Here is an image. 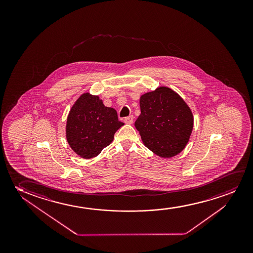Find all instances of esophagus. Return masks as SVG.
<instances>
[{
  "mask_svg": "<svg viewBox=\"0 0 253 253\" xmlns=\"http://www.w3.org/2000/svg\"><path fill=\"white\" fill-rule=\"evenodd\" d=\"M133 119H134L133 116H128L127 118H125V124H128V125H131L133 123Z\"/></svg>",
  "mask_w": 253,
  "mask_h": 253,
  "instance_id": "34e87169",
  "label": "esophagus"
}]
</instances>
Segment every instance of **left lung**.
Here are the masks:
<instances>
[{"label":"left lung","instance_id":"8db88e82","mask_svg":"<svg viewBox=\"0 0 253 253\" xmlns=\"http://www.w3.org/2000/svg\"><path fill=\"white\" fill-rule=\"evenodd\" d=\"M140 108L135 126L144 145L164 158L181 152L194 127V117L185 101L162 86L141 96Z\"/></svg>","mask_w":253,"mask_h":253}]
</instances>
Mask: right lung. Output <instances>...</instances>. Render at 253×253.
Here are the masks:
<instances>
[{
	"label": "right lung",
	"instance_id": "1",
	"mask_svg": "<svg viewBox=\"0 0 253 253\" xmlns=\"http://www.w3.org/2000/svg\"><path fill=\"white\" fill-rule=\"evenodd\" d=\"M124 125L115 109L104 106L97 96L84 93L70 111L66 139L77 155L90 159L113 141L115 133Z\"/></svg>",
	"mask_w": 253,
	"mask_h": 253
}]
</instances>
